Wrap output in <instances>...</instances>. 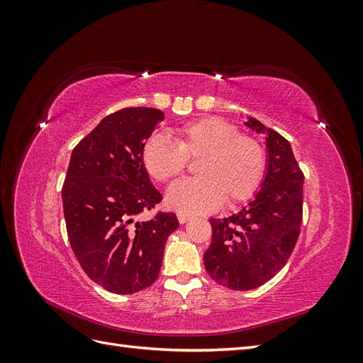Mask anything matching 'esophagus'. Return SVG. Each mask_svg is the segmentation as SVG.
Returning <instances> with one entry per match:
<instances>
[{
  "instance_id": "1",
  "label": "esophagus",
  "mask_w": 363,
  "mask_h": 363,
  "mask_svg": "<svg viewBox=\"0 0 363 363\" xmlns=\"http://www.w3.org/2000/svg\"><path fill=\"white\" fill-rule=\"evenodd\" d=\"M177 218H179V223H180V224L188 223L189 219H191V216H189V215H186V213H177Z\"/></svg>"
}]
</instances>
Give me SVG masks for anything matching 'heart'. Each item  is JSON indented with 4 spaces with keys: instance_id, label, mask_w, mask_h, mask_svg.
<instances>
[{
    "instance_id": "b5f03b06",
    "label": "heart",
    "mask_w": 363,
    "mask_h": 363,
    "mask_svg": "<svg viewBox=\"0 0 363 363\" xmlns=\"http://www.w3.org/2000/svg\"><path fill=\"white\" fill-rule=\"evenodd\" d=\"M142 164L152 180L168 183L196 162L200 177L172 184L167 204L180 213H207L221 206L242 204L259 191L267 152L256 136L240 133L228 121L208 116L175 130V142L162 135L145 140Z\"/></svg>"
}]
</instances>
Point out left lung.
<instances>
[{
	"mask_svg": "<svg viewBox=\"0 0 363 363\" xmlns=\"http://www.w3.org/2000/svg\"><path fill=\"white\" fill-rule=\"evenodd\" d=\"M245 125L265 135V180L240 212L211 218L212 242L204 252L208 276L233 291L256 289L276 276L292 255L303 221L304 175L291 144L255 118Z\"/></svg>",
	"mask_w": 363,
	"mask_h": 363,
	"instance_id": "1",
	"label": "left lung"
}]
</instances>
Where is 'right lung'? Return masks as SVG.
Here are the masks:
<instances>
[{
  "label": "right lung",
  "instance_id": "obj_1",
  "mask_svg": "<svg viewBox=\"0 0 363 363\" xmlns=\"http://www.w3.org/2000/svg\"><path fill=\"white\" fill-rule=\"evenodd\" d=\"M162 121L159 108H121L72 150L62 188L69 244L87 277L108 292L151 286L167 239L179 227L172 212L135 221L162 201L140 159L142 145Z\"/></svg>",
  "mask_w": 363,
  "mask_h": 363
}]
</instances>
